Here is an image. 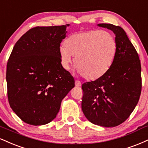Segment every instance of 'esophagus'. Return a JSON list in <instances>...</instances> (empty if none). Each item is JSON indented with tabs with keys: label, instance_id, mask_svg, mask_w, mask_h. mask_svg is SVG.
I'll list each match as a JSON object with an SVG mask.
<instances>
[{
	"label": "esophagus",
	"instance_id": "1",
	"mask_svg": "<svg viewBox=\"0 0 148 148\" xmlns=\"http://www.w3.org/2000/svg\"><path fill=\"white\" fill-rule=\"evenodd\" d=\"M75 86L76 87H81V82L79 81H75Z\"/></svg>",
	"mask_w": 148,
	"mask_h": 148
}]
</instances>
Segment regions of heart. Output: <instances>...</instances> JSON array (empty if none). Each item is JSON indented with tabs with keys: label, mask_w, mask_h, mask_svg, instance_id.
<instances>
[{
	"label": "heart",
	"mask_w": 148,
	"mask_h": 148,
	"mask_svg": "<svg viewBox=\"0 0 148 148\" xmlns=\"http://www.w3.org/2000/svg\"><path fill=\"white\" fill-rule=\"evenodd\" d=\"M116 40L103 30H90L73 34L59 48L62 67L69 69L72 57L76 72L85 79H101L111 68L116 54Z\"/></svg>",
	"instance_id": "obj_1"
}]
</instances>
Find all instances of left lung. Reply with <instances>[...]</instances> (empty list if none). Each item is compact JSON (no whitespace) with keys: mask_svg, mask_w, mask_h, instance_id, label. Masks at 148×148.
<instances>
[{"mask_svg":"<svg viewBox=\"0 0 148 148\" xmlns=\"http://www.w3.org/2000/svg\"><path fill=\"white\" fill-rule=\"evenodd\" d=\"M116 36V54L111 68L101 79L82 85L81 108L88 121L103 127H115L127 119L139 100L141 66L138 53L123 28L101 23Z\"/></svg>","mask_w":148,"mask_h":148,"instance_id":"left-lung-1","label":"left lung"}]
</instances>
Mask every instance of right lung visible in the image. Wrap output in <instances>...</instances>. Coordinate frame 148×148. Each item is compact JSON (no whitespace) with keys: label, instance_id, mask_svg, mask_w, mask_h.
I'll return each instance as SVG.
<instances>
[{"label":"right lung","instance_id":"1","mask_svg":"<svg viewBox=\"0 0 148 148\" xmlns=\"http://www.w3.org/2000/svg\"><path fill=\"white\" fill-rule=\"evenodd\" d=\"M69 25L32 28L16 42L8 59L9 103L29 125H45L56 118L62 100L75 85L59 55Z\"/></svg>","mask_w":148,"mask_h":148}]
</instances>
